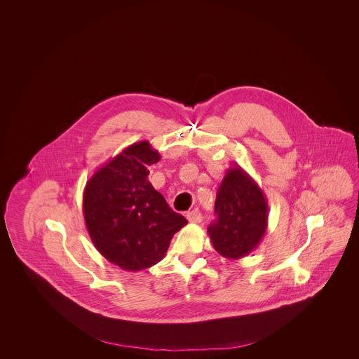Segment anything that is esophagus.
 Segmentation results:
<instances>
[{"label":"esophagus","instance_id":"esophagus-1","mask_svg":"<svg viewBox=\"0 0 359 359\" xmlns=\"http://www.w3.org/2000/svg\"><path fill=\"white\" fill-rule=\"evenodd\" d=\"M187 219L189 223L202 222V214H201V211L198 208H195V210L187 212Z\"/></svg>","mask_w":359,"mask_h":359}]
</instances>
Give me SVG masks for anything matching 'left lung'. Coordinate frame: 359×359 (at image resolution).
Instances as JSON below:
<instances>
[{"instance_id":"8db88e82","label":"left lung","mask_w":359,"mask_h":359,"mask_svg":"<svg viewBox=\"0 0 359 359\" xmlns=\"http://www.w3.org/2000/svg\"><path fill=\"white\" fill-rule=\"evenodd\" d=\"M217 221L207 233L214 249L227 259L250 255L268 227V202L255 179L239 165L229 168L215 199Z\"/></svg>"}]
</instances>
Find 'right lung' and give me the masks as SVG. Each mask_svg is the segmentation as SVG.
<instances>
[{"label": "right lung", "mask_w": 359, "mask_h": 359, "mask_svg": "<svg viewBox=\"0 0 359 359\" xmlns=\"http://www.w3.org/2000/svg\"><path fill=\"white\" fill-rule=\"evenodd\" d=\"M161 156L140 141L109 160L88 179L83 215L88 236L107 261L138 272L160 262L187 219L172 211L148 180Z\"/></svg>", "instance_id": "right-lung-1"}]
</instances>
